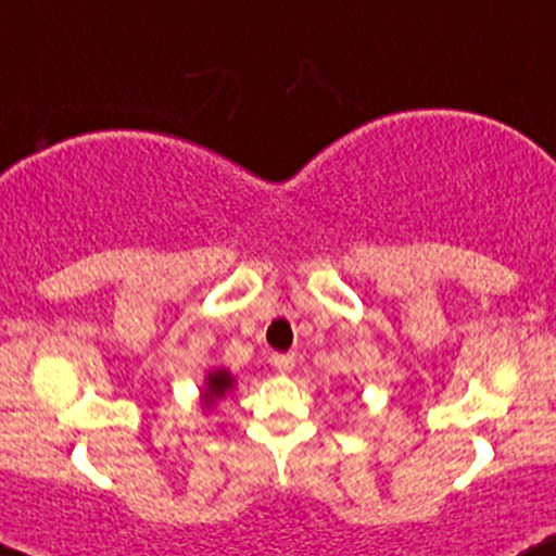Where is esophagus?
<instances>
[{"mask_svg": "<svg viewBox=\"0 0 556 556\" xmlns=\"http://www.w3.org/2000/svg\"><path fill=\"white\" fill-rule=\"evenodd\" d=\"M271 364L277 367L279 375H290L295 369V353H274Z\"/></svg>", "mask_w": 556, "mask_h": 556, "instance_id": "esophagus-1", "label": "esophagus"}]
</instances>
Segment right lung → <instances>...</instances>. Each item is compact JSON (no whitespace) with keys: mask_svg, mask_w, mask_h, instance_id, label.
Returning a JSON list of instances; mask_svg holds the SVG:
<instances>
[{"mask_svg":"<svg viewBox=\"0 0 556 556\" xmlns=\"http://www.w3.org/2000/svg\"><path fill=\"white\" fill-rule=\"evenodd\" d=\"M235 388H237V380L227 367L208 369L205 371L203 386H200V406H203L205 412H211V408L216 406L224 395L231 393Z\"/></svg>","mask_w":556,"mask_h":556,"instance_id":"1","label":"right lung"}]
</instances>
